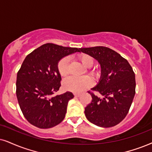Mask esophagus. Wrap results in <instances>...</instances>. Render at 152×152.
I'll list each match as a JSON object with an SVG mask.
<instances>
[{"mask_svg": "<svg viewBox=\"0 0 152 152\" xmlns=\"http://www.w3.org/2000/svg\"><path fill=\"white\" fill-rule=\"evenodd\" d=\"M80 95V94H79V93H74V96L76 97H78Z\"/></svg>", "mask_w": 152, "mask_h": 152, "instance_id": "esophagus-1", "label": "esophagus"}]
</instances>
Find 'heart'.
I'll return each mask as SVG.
<instances>
[{
  "instance_id": "b5f03b06",
  "label": "heart",
  "mask_w": 152,
  "mask_h": 152,
  "mask_svg": "<svg viewBox=\"0 0 152 152\" xmlns=\"http://www.w3.org/2000/svg\"><path fill=\"white\" fill-rule=\"evenodd\" d=\"M80 62L87 68H90L94 64L93 57L88 55H82L79 57ZM57 71L62 76H66L69 73V58L67 57H63L57 63ZM91 74H94L95 72L91 71ZM93 83V80L89 76L83 77H76L69 76L65 78L63 81L62 86L65 90L73 92V93H80L83 90L90 87Z\"/></svg>"
}]
</instances>
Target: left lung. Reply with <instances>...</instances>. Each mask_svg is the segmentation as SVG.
<instances>
[{
	"label": "left lung",
	"instance_id": "left-lung-1",
	"mask_svg": "<svg viewBox=\"0 0 152 152\" xmlns=\"http://www.w3.org/2000/svg\"><path fill=\"white\" fill-rule=\"evenodd\" d=\"M80 51L97 59L102 72L99 83L92 91H88L92 101L85 108L86 118L99 127L116 126L128 114L135 94V76L132 66L127 59L109 48H84ZM93 91H98L104 97L98 98Z\"/></svg>",
	"mask_w": 152,
	"mask_h": 152
}]
</instances>
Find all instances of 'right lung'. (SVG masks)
Instances as JSON below:
<instances>
[{
  "label": "right lung",
  "mask_w": 152,
  "mask_h": 152,
  "mask_svg": "<svg viewBox=\"0 0 152 152\" xmlns=\"http://www.w3.org/2000/svg\"><path fill=\"white\" fill-rule=\"evenodd\" d=\"M80 48L46 43L28 54L17 72L16 95L26 120L39 128H50L64 120L71 92L52 97L62 80L57 63Z\"/></svg>",
  "instance_id": "obj_1"
}]
</instances>
